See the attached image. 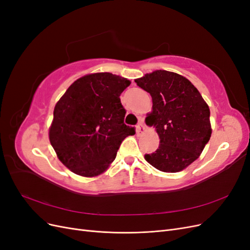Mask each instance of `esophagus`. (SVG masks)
<instances>
[{
  "instance_id": "obj_1",
  "label": "esophagus",
  "mask_w": 250,
  "mask_h": 250,
  "mask_svg": "<svg viewBox=\"0 0 250 250\" xmlns=\"http://www.w3.org/2000/svg\"><path fill=\"white\" fill-rule=\"evenodd\" d=\"M145 130H146V128H145V125H144V122H143V120H142V121H140L139 124L137 125V132L138 133H143Z\"/></svg>"
}]
</instances>
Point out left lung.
<instances>
[{"label":"left lung","mask_w":250,"mask_h":250,"mask_svg":"<svg viewBox=\"0 0 250 250\" xmlns=\"http://www.w3.org/2000/svg\"><path fill=\"white\" fill-rule=\"evenodd\" d=\"M152 97L146 124L154 126L161 144L145 160L163 172L175 173L197 160L209 141V108L192 83L181 75L157 70L135 79Z\"/></svg>","instance_id":"left-lung-1"}]
</instances>
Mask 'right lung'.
Segmentation results:
<instances>
[{
	"mask_svg": "<svg viewBox=\"0 0 250 250\" xmlns=\"http://www.w3.org/2000/svg\"><path fill=\"white\" fill-rule=\"evenodd\" d=\"M129 84L111 73L89 74L75 81L56 103L50 143L59 161L77 175L103 173L121 143L135 133L124 123L126 110L120 100Z\"/></svg>",
	"mask_w": 250,
	"mask_h": 250,
	"instance_id": "add662e5",
	"label": "right lung"
}]
</instances>
